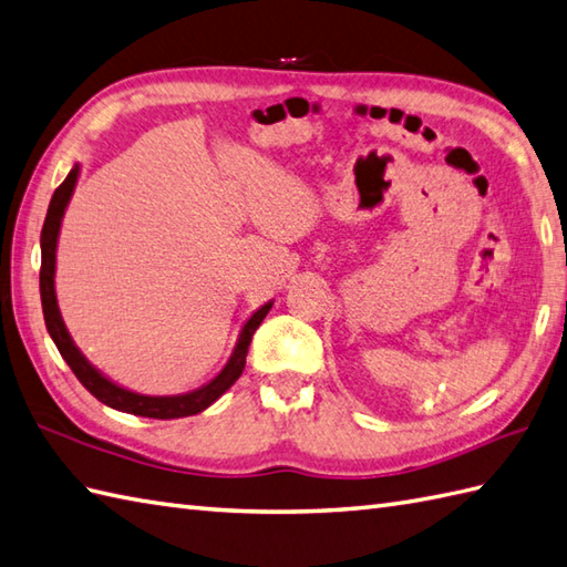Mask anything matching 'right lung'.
<instances>
[{"instance_id":"1","label":"right lung","mask_w":567,"mask_h":567,"mask_svg":"<svg viewBox=\"0 0 567 567\" xmlns=\"http://www.w3.org/2000/svg\"><path fill=\"white\" fill-rule=\"evenodd\" d=\"M78 177H80V165H74L65 177V182L55 188L53 198H50L48 216L41 230V303H43V318H45L50 339H53L60 357L68 361V367L72 369L74 375H78L80 383L90 390L99 402H104V405L113 410L137 414V417H153V420H177V417H188V414L204 412L243 375L251 334L257 332L261 320L267 318L274 300H269V303H264L259 310L251 312V318L243 324L240 337H237V344L233 349L228 363H225L216 379H210L200 388L188 390V393H182V395H143V393H133V390L123 388L118 383H113L96 367H92L80 351V347L74 344V339L70 337L65 327V320L60 316L58 296H55V251H58L60 225H62V216H65L68 210L70 198L74 194V186H78Z\"/></svg>"}]
</instances>
